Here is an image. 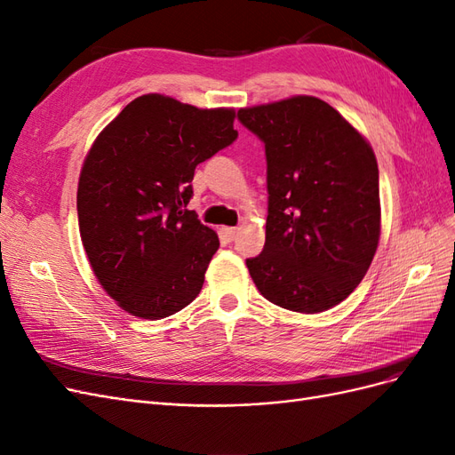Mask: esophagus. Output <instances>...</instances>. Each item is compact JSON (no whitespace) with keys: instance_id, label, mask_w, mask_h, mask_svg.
Here are the masks:
<instances>
[{"instance_id":"obj_1","label":"esophagus","mask_w":455,"mask_h":455,"mask_svg":"<svg viewBox=\"0 0 455 455\" xmlns=\"http://www.w3.org/2000/svg\"><path fill=\"white\" fill-rule=\"evenodd\" d=\"M237 233H239L237 228H222V237H224L226 241H235Z\"/></svg>"}]
</instances>
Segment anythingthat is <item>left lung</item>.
Returning a JSON list of instances; mask_svg holds the SVG:
<instances>
[{"label": "left lung", "mask_w": 455, "mask_h": 455, "mask_svg": "<svg viewBox=\"0 0 455 455\" xmlns=\"http://www.w3.org/2000/svg\"><path fill=\"white\" fill-rule=\"evenodd\" d=\"M237 119L264 142L266 244L246 267L271 304L321 313L366 275L379 241L374 151L336 109L315 99L244 108Z\"/></svg>", "instance_id": "8db88e82"}]
</instances>
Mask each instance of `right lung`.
<instances>
[{
    "instance_id": "1",
    "label": "right lung",
    "mask_w": 455,
    "mask_h": 455,
    "mask_svg": "<svg viewBox=\"0 0 455 455\" xmlns=\"http://www.w3.org/2000/svg\"><path fill=\"white\" fill-rule=\"evenodd\" d=\"M233 109L144 94L94 140L77 188L91 267L117 304L163 319L191 304L218 235L188 211L196 167L237 140Z\"/></svg>"
}]
</instances>
